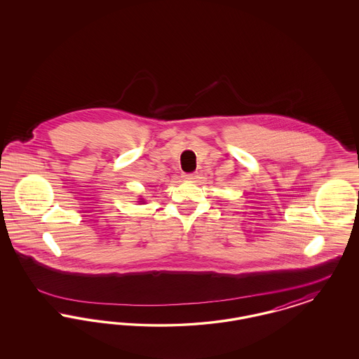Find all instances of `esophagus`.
<instances>
[{
    "mask_svg": "<svg viewBox=\"0 0 359 359\" xmlns=\"http://www.w3.org/2000/svg\"><path fill=\"white\" fill-rule=\"evenodd\" d=\"M183 177H184L186 180H192V179L196 177V173H195V172H192V173H183Z\"/></svg>",
    "mask_w": 359,
    "mask_h": 359,
    "instance_id": "34e87169",
    "label": "esophagus"
}]
</instances>
